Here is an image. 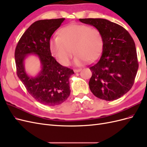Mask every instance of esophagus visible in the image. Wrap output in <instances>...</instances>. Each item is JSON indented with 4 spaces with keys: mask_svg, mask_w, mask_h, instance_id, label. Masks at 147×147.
Here are the masks:
<instances>
[{
    "mask_svg": "<svg viewBox=\"0 0 147 147\" xmlns=\"http://www.w3.org/2000/svg\"><path fill=\"white\" fill-rule=\"evenodd\" d=\"M81 70H82V69H75L74 70V72H80Z\"/></svg>",
    "mask_w": 147,
    "mask_h": 147,
    "instance_id": "1",
    "label": "esophagus"
}]
</instances>
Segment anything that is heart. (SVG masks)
Returning <instances> with one entry per match:
<instances>
[{"label":"heart","mask_w":147,"mask_h":147,"mask_svg":"<svg viewBox=\"0 0 147 147\" xmlns=\"http://www.w3.org/2000/svg\"><path fill=\"white\" fill-rule=\"evenodd\" d=\"M103 38L100 30L84 24H71L62 28L59 37H53L50 41L52 55L62 65H68L75 55L74 63L81 65L88 61L96 60L103 48Z\"/></svg>","instance_id":"heart-1"}]
</instances>
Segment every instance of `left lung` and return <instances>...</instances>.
Returning a JSON list of instances; mask_svg holds the SVG:
<instances>
[{
	"mask_svg": "<svg viewBox=\"0 0 147 147\" xmlns=\"http://www.w3.org/2000/svg\"><path fill=\"white\" fill-rule=\"evenodd\" d=\"M99 29L103 38L100 58L90 69L91 91L105 100H117L129 91L139 68L134 40L122 26L101 18L80 19Z\"/></svg>",
	"mask_w": 147,
	"mask_h": 147,
	"instance_id": "8db88e82",
	"label": "left lung"
}]
</instances>
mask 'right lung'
<instances>
[{
  "label": "right lung",
  "instance_id": "right-lung-1",
  "mask_svg": "<svg viewBox=\"0 0 147 147\" xmlns=\"http://www.w3.org/2000/svg\"><path fill=\"white\" fill-rule=\"evenodd\" d=\"M65 18L35 21L25 31L18 42L15 58L18 77L28 92L37 102L48 106L64 102L70 95L69 78L74 70L57 63L51 56L50 40ZM34 53L42 65L37 77H29L24 70L23 61L29 54Z\"/></svg>",
  "mask_w": 147,
  "mask_h": 147
}]
</instances>
